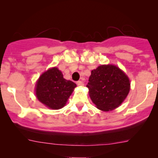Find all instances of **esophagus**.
<instances>
[{"mask_svg": "<svg viewBox=\"0 0 158 158\" xmlns=\"http://www.w3.org/2000/svg\"><path fill=\"white\" fill-rule=\"evenodd\" d=\"M76 84H77V85H79V86H82V85H84V83L82 81H78V82H76Z\"/></svg>", "mask_w": 158, "mask_h": 158, "instance_id": "34e87169", "label": "esophagus"}]
</instances>
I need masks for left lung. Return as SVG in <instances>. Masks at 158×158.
Here are the masks:
<instances>
[{
	"mask_svg": "<svg viewBox=\"0 0 158 158\" xmlns=\"http://www.w3.org/2000/svg\"><path fill=\"white\" fill-rule=\"evenodd\" d=\"M86 87L97 109L109 111L118 107L125 99L130 91V81L116 66L101 65L91 72Z\"/></svg>",
	"mask_w": 158,
	"mask_h": 158,
	"instance_id": "obj_1",
	"label": "left lung"
}]
</instances>
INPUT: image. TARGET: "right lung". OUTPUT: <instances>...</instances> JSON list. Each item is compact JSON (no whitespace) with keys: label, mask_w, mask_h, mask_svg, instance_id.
Listing matches in <instances>:
<instances>
[{"label":"right lung","mask_w":158,"mask_h":158,"mask_svg":"<svg viewBox=\"0 0 158 158\" xmlns=\"http://www.w3.org/2000/svg\"><path fill=\"white\" fill-rule=\"evenodd\" d=\"M76 87V83L65 79L62 72L53 67L40 76L36 84V95L49 109H60L66 104Z\"/></svg>","instance_id":"obj_1"}]
</instances>
